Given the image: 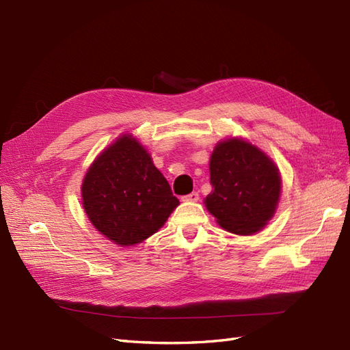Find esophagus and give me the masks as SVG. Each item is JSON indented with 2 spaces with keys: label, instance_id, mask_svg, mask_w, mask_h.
I'll use <instances>...</instances> for the list:
<instances>
[{
  "label": "esophagus",
  "instance_id": "esophagus-1",
  "mask_svg": "<svg viewBox=\"0 0 350 350\" xmlns=\"http://www.w3.org/2000/svg\"><path fill=\"white\" fill-rule=\"evenodd\" d=\"M198 198H200L198 193L194 191V193H191V194L184 196L181 200H183V201H187V203H196V201H198Z\"/></svg>",
  "mask_w": 350,
  "mask_h": 350
}]
</instances>
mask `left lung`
I'll use <instances>...</instances> for the list:
<instances>
[{
    "instance_id": "left-lung-1",
    "label": "left lung",
    "mask_w": 350,
    "mask_h": 350,
    "mask_svg": "<svg viewBox=\"0 0 350 350\" xmlns=\"http://www.w3.org/2000/svg\"><path fill=\"white\" fill-rule=\"evenodd\" d=\"M210 184L204 204L217 225L237 235L260 232L276 213L282 178L271 159L250 142L232 137L210 156Z\"/></svg>"
}]
</instances>
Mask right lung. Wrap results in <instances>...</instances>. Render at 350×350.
Returning <instances> with one entry per match:
<instances>
[{"mask_svg": "<svg viewBox=\"0 0 350 350\" xmlns=\"http://www.w3.org/2000/svg\"><path fill=\"white\" fill-rule=\"evenodd\" d=\"M81 201L92 225L121 247L156 234L179 204L133 134H122L94 159L83 178Z\"/></svg>", "mask_w": 350, "mask_h": 350, "instance_id": "add662e5", "label": "right lung"}]
</instances>
